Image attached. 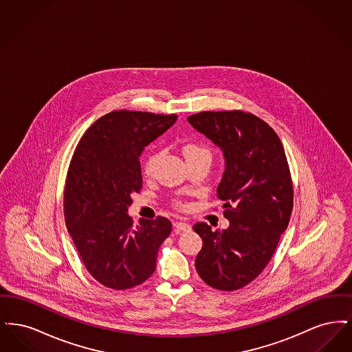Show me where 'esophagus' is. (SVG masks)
Segmentation results:
<instances>
[{
	"instance_id": "esophagus-1",
	"label": "esophagus",
	"mask_w": 352,
	"mask_h": 352,
	"mask_svg": "<svg viewBox=\"0 0 352 352\" xmlns=\"http://www.w3.org/2000/svg\"><path fill=\"white\" fill-rule=\"evenodd\" d=\"M174 230H175V232H188L191 230V227H190V224L184 223V221H175Z\"/></svg>"
}]
</instances>
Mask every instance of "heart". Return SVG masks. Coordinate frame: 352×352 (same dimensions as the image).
Wrapping results in <instances>:
<instances>
[{
    "mask_svg": "<svg viewBox=\"0 0 352 352\" xmlns=\"http://www.w3.org/2000/svg\"><path fill=\"white\" fill-rule=\"evenodd\" d=\"M182 153H184L187 164L203 161V160L204 161H211V151H210V149L206 145H203L201 142H197V141L186 142L182 146ZM158 158H160V153L157 151H151L146 155V158L144 161V166H142L145 175L153 174ZM174 206L177 208H184L186 207V204L182 201H174Z\"/></svg>",
    "mask_w": 352,
    "mask_h": 352,
    "instance_id": "heart-1",
    "label": "heart"
}]
</instances>
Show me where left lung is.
I'll use <instances>...</instances> for the list:
<instances>
[{"mask_svg": "<svg viewBox=\"0 0 352 352\" xmlns=\"http://www.w3.org/2000/svg\"><path fill=\"white\" fill-rule=\"evenodd\" d=\"M187 121L223 151L218 186L230 227L192 228L203 240L195 268L214 289L231 292L252 283L268 265L293 210V182L277 133L264 120L240 109L204 111Z\"/></svg>", "mask_w": 352, "mask_h": 352, "instance_id": "8db88e82", "label": "left lung"}]
</instances>
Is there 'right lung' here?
<instances>
[{"instance_id": "add662e5", "label": "right lung", "mask_w": 352, "mask_h": 352, "mask_svg": "<svg viewBox=\"0 0 352 352\" xmlns=\"http://www.w3.org/2000/svg\"><path fill=\"white\" fill-rule=\"evenodd\" d=\"M175 120L113 111L85 131L74 151L63 203L68 234L88 273L107 287L126 290L145 283L171 232L168 219H142L134 227L126 212L142 187L141 151Z\"/></svg>"}]
</instances>
